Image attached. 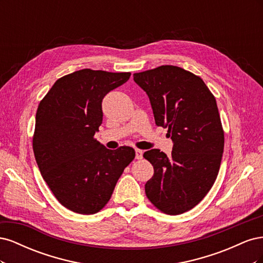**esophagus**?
<instances>
[{"label":"esophagus","mask_w":263,"mask_h":263,"mask_svg":"<svg viewBox=\"0 0 263 263\" xmlns=\"http://www.w3.org/2000/svg\"><path fill=\"white\" fill-rule=\"evenodd\" d=\"M135 153H136V159H142L144 151L140 150V149H136V150H135Z\"/></svg>","instance_id":"esophagus-1"}]
</instances>
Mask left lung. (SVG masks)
Returning <instances> with one entry per match:
<instances>
[{
	"mask_svg": "<svg viewBox=\"0 0 263 263\" xmlns=\"http://www.w3.org/2000/svg\"><path fill=\"white\" fill-rule=\"evenodd\" d=\"M134 81L173 141L170 157L159 149L144 154L154 166L146 195L161 212L182 214L203 200L219 171L224 132L216 100L200 77L176 66L134 73Z\"/></svg>",
	"mask_w": 263,
	"mask_h": 263,
	"instance_id": "left-lung-1",
	"label": "left lung"
}]
</instances>
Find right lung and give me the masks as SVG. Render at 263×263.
<instances>
[{
  "label": "right lung",
  "mask_w": 263,
  "mask_h": 263,
  "mask_svg": "<svg viewBox=\"0 0 263 263\" xmlns=\"http://www.w3.org/2000/svg\"><path fill=\"white\" fill-rule=\"evenodd\" d=\"M129 72L83 69L58 79L39 103L33 149L44 180L61 205L91 215L109 201L135 150H109L94 139L105 95Z\"/></svg>",
  "instance_id": "right-lung-1"
}]
</instances>
